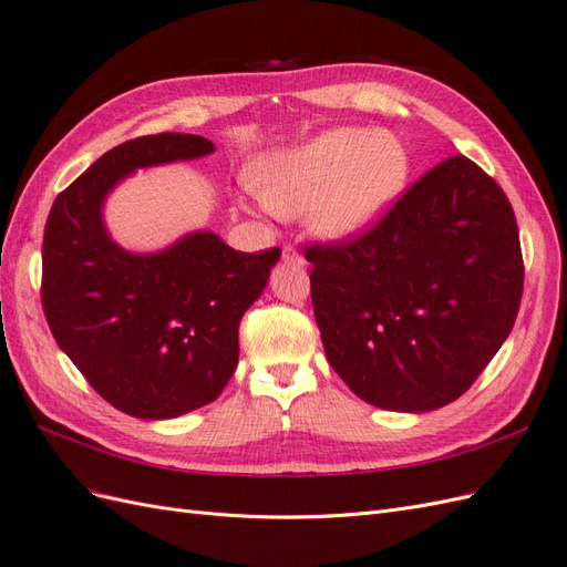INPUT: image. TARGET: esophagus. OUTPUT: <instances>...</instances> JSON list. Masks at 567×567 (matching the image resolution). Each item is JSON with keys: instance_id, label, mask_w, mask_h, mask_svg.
<instances>
[{"instance_id": "obj_1", "label": "esophagus", "mask_w": 567, "mask_h": 567, "mask_svg": "<svg viewBox=\"0 0 567 567\" xmlns=\"http://www.w3.org/2000/svg\"><path fill=\"white\" fill-rule=\"evenodd\" d=\"M284 262H290V265H298V267H302V265H305V257H302L296 248L286 246V248H284Z\"/></svg>"}]
</instances>
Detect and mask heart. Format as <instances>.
Wrapping results in <instances>:
<instances>
[{
	"mask_svg": "<svg viewBox=\"0 0 567 567\" xmlns=\"http://www.w3.org/2000/svg\"><path fill=\"white\" fill-rule=\"evenodd\" d=\"M411 177L402 140L375 127H333L255 161L252 188L281 217L305 215L323 241L369 234L400 200Z\"/></svg>",
	"mask_w": 567,
	"mask_h": 567,
	"instance_id": "obj_1",
	"label": "heart"
}]
</instances>
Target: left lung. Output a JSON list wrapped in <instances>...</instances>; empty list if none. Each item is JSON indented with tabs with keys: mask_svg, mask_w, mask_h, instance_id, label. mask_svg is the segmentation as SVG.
<instances>
[{
	"mask_svg": "<svg viewBox=\"0 0 567 567\" xmlns=\"http://www.w3.org/2000/svg\"><path fill=\"white\" fill-rule=\"evenodd\" d=\"M305 257L326 359L379 409L421 414L461 398L520 307L516 215L466 156L425 173L369 234Z\"/></svg>",
	"mask_w": 567,
	"mask_h": 567,
	"instance_id": "8db88e82",
	"label": "left lung"
}]
</instances>
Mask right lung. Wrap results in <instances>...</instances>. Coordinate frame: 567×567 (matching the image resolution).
<instances>
[{
	"label": "right lung",
	"instance_id": "obj_1",
	"mask_svg": "<svg viewBox=\"0 0 567 567\" xmlns=\"http://www.w3.org/2000/svg\"><path fill=\"white\" fill-rule=\"evenodd\" d=\"M213 151L179 132L120 144L56 196L44 227L49 329L101 398L136 419H177L217 400L238 364V323L281 257L234 250L208 229L156 252L111 238L104 205L120 182Z\"/></svg>",
	"mask_w": 567,
	"mask_h": 567
}]
</instances>
